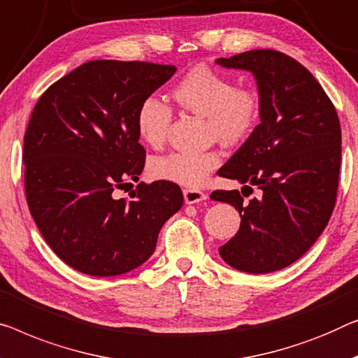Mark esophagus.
Masks as SVG:
<instances>
[{
	"mask_svg": "<svg viewBox=\"0 0 358 358\" xmlns=\"http://www.w3.org/2000/svg\"><path fill=\"white\" fill-rule=\"evenodd\" d=\"M183 196H185L186 204H197V202H202L207 199V194H204L202 191H197V189H185Z\"/></svg>",
	"mask_w": 358,
	"mask_h": 358,
	"instance_id": "obj_1",
	"label": "esophagus"
}]
</instances>
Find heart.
<instances>
[{
    "label": "heart",
    "instance_id": "obj_1",
    "mask_svg": "<svg viewBox=\"0 0 358 358\" xmlns=\"http://www.w3.org/2000/svg\"><path fill=\"white\" fill-rule=\"evenodd\" d=\"M172 98L181 109L204 117L207 135L223 145H239L252 135L260 117V96L252 87H236L230 77L207 66L189 69L172 88ZM172 112L156 96L140 103L135 127L140 140L151 148L164 145ZM220 165L217 151H177L151 159L154 178L197 188Z\"/></svg>",
    "mask_w": 358,
    "mask_h": 358
}]
</instances>
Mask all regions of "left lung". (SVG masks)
<instances>
[{"instance_id":"1","label":"left lung","mask_w":358,"mask_h":358,"mask_svg":"<svg viewBox=\"0 0 358 358\" xmlns=\"http://www.w3.org/2000/svg\"><path fill=\"white\" fill-rule=\"evenodd\" d=\"M254 76L260 124L218 170L243 189L213 191L241 215L238 233L218 249L239 271L270 273L301 259L327 228L336 204L341 125L331 99L302 64L275 50H252L215 61ZM248 194V196H249Z\"/></svg>"}]
</instances>
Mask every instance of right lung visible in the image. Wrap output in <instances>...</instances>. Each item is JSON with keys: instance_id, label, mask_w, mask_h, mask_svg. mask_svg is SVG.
<instances>
[{"instance_id": "right-lung-1", "label": "right lung", "mask_w": 358, "mask_h": 358, "mask_svg": "<svg viewBox=\"0 0 358 358\" xmlns=\"http://www.w3.org/2000/svg\"><path fill=\"white\" fill-rule=\"evenodd\" d=\"M175 72L151 62L90 61L52 83L31 112L27 204L48 246L77 271L117 276L138 268L183 206L181 189L164 180L141 181L131 199L115 197L145 169L138 106Z\"/></svg>"}]
</instances>
